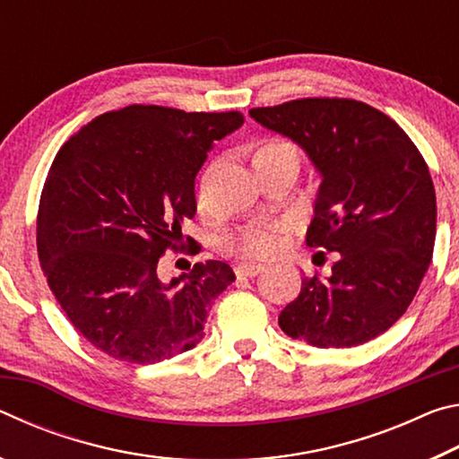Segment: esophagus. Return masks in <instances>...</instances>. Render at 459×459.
I'll return each mask as SVG.
<instances>
[{
	"label": "esophagus",
	"mask_w": 459,
	"mask_h": 459,
	"mask_svg": "<svg viewBox=\"0 0 459 459\" xmlns=\"http://www.w3.org/2000/svg\"><path fill=\"white\" fill-rule=\"evenodd\" d=\"M263 271L261 265H255V263H240V265L235 267L237 277H255Z\"/></svg>",
	"instance_id": "obj_1"
}]
</instances>
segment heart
I'll list each match as a JSON object with an SVG mask.
<instances>
[{"label":"heart","instance_id":"1","mask_svg":"<svg viewBox=\"0 0 459 459\" xmlns=\"http://www.w3.org/2000/svg\"><path fill=\"white\" fill-rule=\"evenodd\" d=\"M281 152H295L291 143L283 142V139H265L255 155L261 153H281ZM232 251L238 255H245V257L253 259H269L281 248V230L277 227H265V224H255V227H248L240 230L238 235L232 238L230 243Z\"/></svg>","mask_w":459,"mask_h":459}]
</instances>
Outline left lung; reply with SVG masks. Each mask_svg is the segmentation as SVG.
Wrapping results in <instances>:
<instances>
[{
	"instance_id": "1",
	"label": "left lung",
	"mask_w": 459,
	"mask_h": 459,
	"mask_svg": "<svg viewBox=\"0 0 459 459\" xmlns=\"http://www.w3.org/2000/svg\"><path fill=\"white\" fill-rule=\"evenodd\" d=\"M248 115L298 143L320 174L306 243L336 253L330 277H304L279 325L316 348L377 338L407 312L431 265L437 204L423 155L360 100L299 99Z\"/></svg>"
}]
</instances>
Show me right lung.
I'll return each mask as SVG.
<instances>
[{
    "instance_id": "obj_1",
    "label": "right lung",
    "mask_w": 459,
    "mask_h": 459,
    "mask_svg": "<svg viewBox=\"0 0 459 459\" xmlns=\"http://www.w3.org/2000/svg\"><path fill=\"white\" fill-rule=\"evenodd\" d=\"M243 121L237 111L129 105L60 147L38 211V257L62 312L100 352L153 364L204 338L235 273L211 259L168 279L160 257L196 214L206 153Z\"/></svg>"
}]
</instances>
